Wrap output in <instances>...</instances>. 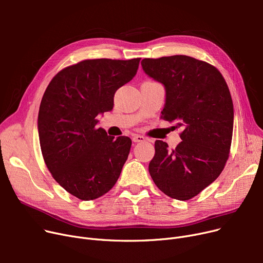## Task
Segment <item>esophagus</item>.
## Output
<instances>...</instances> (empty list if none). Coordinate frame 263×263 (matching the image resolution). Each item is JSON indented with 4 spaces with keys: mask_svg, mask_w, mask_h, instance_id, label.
I'll use <instances>...</instances> for the list:
<instances>
[{
    "mask_svg": "<svg viewBox=\"0 0 263 263\" xmlns=\"http://www.w3.org/2000/svg\"><path fill=\"white\" fill-rule=\"evenodd\" d=\"M146 139L145 137L143 136V135H140V134H135V135H133V137H132V141L134 142V143H141V142H144Z\"/></svg>",
    "mask_w": 263,
    "mask_h": 263,
    "instance_id": "1",
    "label": "esophagus"
}]
</instances>
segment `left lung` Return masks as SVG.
Here are the masks:
<instances>
[{
    "label": "left lung",
    "mask_w": 263,
    "mask_h": 263,
    "mask_svg": "<svg viewBox=\"0 0 263 263\" xmlns=\"http://www.w3.org/2000/svg\"><path fill=\"white\" fill-rule=\"evenodd\" d=\"M143 70L166 92L162 118L183 127L174 150L156 141L149 174L167 196L189 200L223 172L233 130V104L217 69L186 55L144 59Z\"/></svg>",
    "instance_id": "left-lung-1"
}]
</instances>
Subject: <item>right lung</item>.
<instances>
[{"label":"right lung","mask_w":263,"mask_h":263,"mask_svg":"<svg viewBox=\"0 0 263 263\" xmlns=\"http://www.w3.org/2000/svg\"><path fill=\"white\" fill-rule=\"evenodd\" d=\"M141 59L85 60L64 68L48 85L38 113L41 153L52 177L82 200L112 189L127 161L131 140L97 128L114 95L137 72Z\"/></svg>","instance_id":"right-lung-1"}]
</instances>
